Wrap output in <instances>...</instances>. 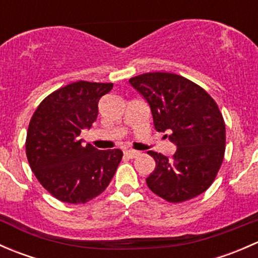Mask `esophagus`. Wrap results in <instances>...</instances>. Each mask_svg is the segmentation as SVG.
Wrapping results in <instances>:
<instances>
[{"label":"esophagus","mask_w":258,"mask_h":258,"mask_svg":"<svg viewBox=\"0 0 258 258\" xmlns=\"http://www.w3.org/2000/svg\"><path fill=\"white\" fill-rule=\"evenodd\" d=\"M139 155H140L139 151H134V150H126V151H124V156H126V157H128V158H135V157H137Z\"/></svg>","instance_id":"1"}]
</instances>
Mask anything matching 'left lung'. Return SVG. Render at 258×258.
<instances>
[{"mask_svg":"<svg viewBox=\"0 0 258 258\" xmlns=\"http://www.w3.org/2000/svg\"><path fill=\"white\" fill-rule=\"evenodd\" d=\"M151 107L158 132H170L177 146L168 160L148 151L156 168L148 188L167 202L179 204L204 194L215 181L226 150V126L217 103L192 81L168 72H148L130 79ZM167 137V135H166Z\"/></svg>","mask_w":258,"mask_h":258,"instance_id":"left-lung-1","label":"left lung"}]
</instances>
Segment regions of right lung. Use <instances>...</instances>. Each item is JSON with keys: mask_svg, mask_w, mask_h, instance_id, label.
Returning a JSON list of instances; mask_svg holds the SVG:
<instances>
[{"mask_svg": "<svg viewBox=\"0 0 258 258\" xmlns=\"http://www.w3.org/2000/svg\"><path fill=\"white\" fill-rule=\"evenodd\" d=\"M113 83L79 81L48 95L31 118L26 155L36 178L57 200L81 205L102 194L122 160L121 150H97L79 139L98 114Z\"/></svg>", "mask_w": 258, "mask_h": 258, "instance_id": "1", "label": "right lung"}]
</instances>
